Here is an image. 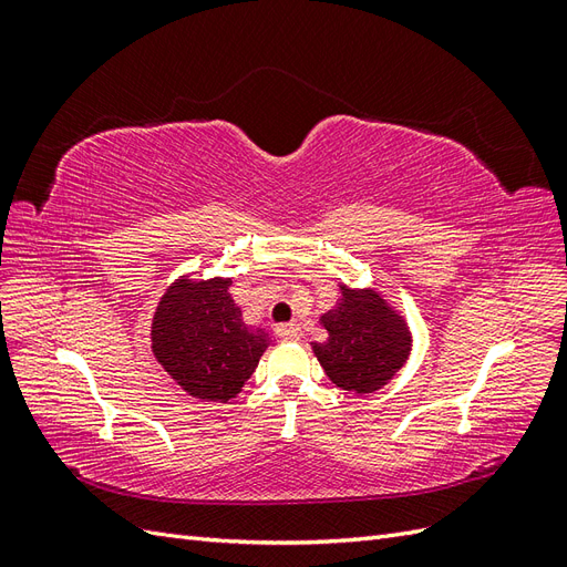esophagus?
Masks as SVG:
<instances>
[{"label":"esophagus","instance_id":"34e87169","mask_svg":"<svg viewBox=\"0 0 567 567\" xmlns=\"http://www.w3.org/2000/svg\"><path fill=\"white\" fill-rule=\"evenodd\" d=\"M277 333L284 340H298L300 338V326L298 323H281V326H277Z\"/></svg>","mask_w":567,"mask_h":567}]
</instances>
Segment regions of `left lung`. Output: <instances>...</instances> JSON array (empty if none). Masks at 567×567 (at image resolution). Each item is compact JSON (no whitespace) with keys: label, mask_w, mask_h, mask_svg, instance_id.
<instances>
[{"label":"left lung","mask_w":567,"mask_h":567,"mask_svg":"<svg viewBox=\"0 0 567 567\" xmlns=\"http://www.w3.org/2000/svg\"><path fill=\"white\" fill-rule=\"evenodd\" d=\"M340 300L319 317L329 333L312 352L329 379L352 394L383 388L411 354V329L400 310L375 288L338 284Z\"/></svg>","instance_id":"8db88e82"}]
</instances>
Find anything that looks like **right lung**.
<instances>
[{
	"label": "right lung",
	"mask_w": 567,
	"mask_h": 567,
	"mask_svg": "<svg viewBox=\"0 0 567 567\" xmlns=\"http://www.w3.org/2000/svg\"><path fill=\"white\" fill-rule=\"evenodd\" d=\"M229 277L175 279L151 319V352L184 392L229 402L269 348L262 326H248L229 293Z\"/></svg>",
	"instance_id": "1"
}]
</instances>
